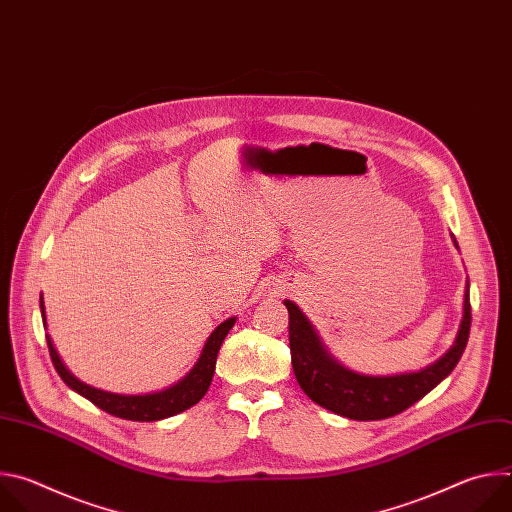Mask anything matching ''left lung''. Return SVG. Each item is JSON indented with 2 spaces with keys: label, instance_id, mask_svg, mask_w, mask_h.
I'll return each mask as SVG.
<instances>
[{
  "label": "left lung",
  "instance_id": "8db88e82",
  "mask_svg": "<svg viewBox=\"0 0 512 512\" xmlns=\"http://www.w3.org/2000/svg\"><path fill=\"white\" fill-rule=\"evenodd\" d=\"M454 245L460 249L456 239ZM283 304L289 312L291 367L300 387L320 407L356 421L393 417L440 385L462 358L472 322L470 281H466L462 322L450 350L421 371L375 377L346 369L328 352L308 316L294 302Z\"/></svg>",
  "mask_w": 512,
  "mask_h": 512
}]
</instances>
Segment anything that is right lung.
<instances>
[{"instance_id": "1", "label": "right lung", "mask_w": 512, "mask_h": 512, "mask_svg": "<svg viewBox=\"0 0 512 512\" xmlns=\"http://www.w3.org/2000/svg\"><path fill=\"white\" fill-rule=\"evenodd\" d=\"M40 312H42V322L46 326V312H44L42 296H40ZM235 322H237V318L233 316L212 330V334L206 338V342L202 346V352H200L196 364L184 379H180L178 383H174L172 387H168L164 391L145 393V395H119V393H109V391L95 389V387L83 383L81 379H77L64 367V362L58 356V352L52 344V338L48 334H46V342H48L50 358H52L56 373L72 391H77L79 395H83L85 399L95 403L99 409H103L115 417L129 419V421H158V419H166V417H172L176 413L190 409L206 395V391L212 383L218 350H221V344L225 342V338H227L229 330L235 326Z\"/></svg>"}]
</instances>
